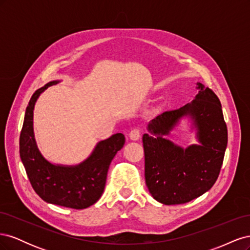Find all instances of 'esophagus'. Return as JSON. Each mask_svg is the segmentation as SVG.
Returning <instances> with one entry per match:
<instances>
[{
	"label": "esophagus",
	"mask_w": 250,
	"mask_h": 250,
	"mask_svg": "<svg viewBox=\"0 0 250 250\" xmlns=\"http://www.w3.org/2000/svg\"><path fill=\"white\" fill-rule=\"evenodd\" d=\"M129 138L132 141H138L141 138V130L139 128H133L131 131L129 132Z\"/></svg>",
	"instance_id": "esophagus-1"
}]
</instances>
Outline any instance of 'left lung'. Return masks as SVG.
<instances>
[{"instance_id": "8db88e82", "label": "left lung", "mask_w": 250, "mask_h": 250, "mask_svg": "<svg viewBox=\"0 0 250 250\" xmlns=\"http://www.w3.org/2000/svg\"><path fill=\"white\" fill-rule=\"evenodd\" d=\"M198 88L191 104L158 115L148 125L150 135H143L146 185L152 197L166 206L188 202L208 191L223 164L228 127L221 103L209 87L198 83ZM188 114L198 127L201 145L183 149L162 137Z\"/></svg>"}]
</instances>
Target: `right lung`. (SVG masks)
I'll return each instance as SVG.
<instances>
[{
	"mask_svg": "<svg viewBox=\"0 0 250 250\" xmlns=\"http://www.w3.org/2000/svg\"><path fill=\"white\" fill-rule=\"evenodd\" d=\"M51 81L32 95L26 109L20 135V155L33 190L46 202L75 209L96 203L104 191L109 165L125 144L122 133L101 141L86 161L78 166H55L44 160L36 146L33 133V109L39 96Z\"/></svg>",
	"mask_w": 250,
	"mask_h": 250,
	"instance_id": "obj_1",
	"label": "right lung"
}]
</instances>
